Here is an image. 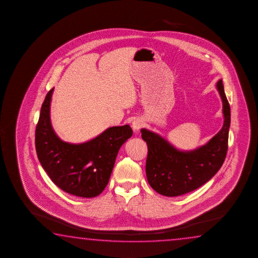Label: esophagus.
Listing matches in <instances>:
<instances>
[{"instance_id":"1","label":"esophagus","mask_w":258,"mask_h":258,"mask_svg":"<svg viewBox=\"0 0 258 258\" xmlns=\"http://www.w3.org/2000/svg\"><path fill=\"white\" fill-rule=\"evenodd\" d=\"M143 126H144V122L139 118H136L132 122V127H133V129H134L135 132L139 131Z\"/></svg>"}]
</instances>
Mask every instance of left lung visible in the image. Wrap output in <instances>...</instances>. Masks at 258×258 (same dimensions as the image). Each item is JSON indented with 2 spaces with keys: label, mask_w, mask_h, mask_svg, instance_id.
Returning a JSON list of instances; mask_svg holds the SVG:
<instances>
[{
  "label": "left lung",
  "mask_w": 258,
  "mask_h": 258,
  "mask_svg": "<svg viewBox=\"0 0 258 258\" xmlns=\"http://www.w3.org/2000/svg\"><path fill=\"white\" fill-rule=\"evenodd\" d=\"M216 87L222 100L224 123L221 130L204 145L180 151L160 135L141 129L142 138L148 146L147 180L159 194L177 197L190 192L209 181L222 166L227 152L230 106L221 79Z\"/></svg>",
  "instance_id": "8db88e82"
}]
</instances>
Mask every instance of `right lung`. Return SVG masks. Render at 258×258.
Listing matches in <instances>:
<instances>
[{
	"instance_id": "right-lung-1",
	"label": "right lung",
	"mask_w": 258,
	"mask_h": 258,
	"mask_svg": "<svg viewBox=\"0 0 258 258\" xmlns=\"http://www.w3.org/2000/svg\"><path fill=\"white\" fill-rule=\"evenodd\" d=\"M53 90L45 97L36 127V152L48 177L58 188L81 198L98 196L109 181L119 149L132 136L128 124L107 128L81 144L62 141L50 121Z\"/></svg>"
}]
</instances>
